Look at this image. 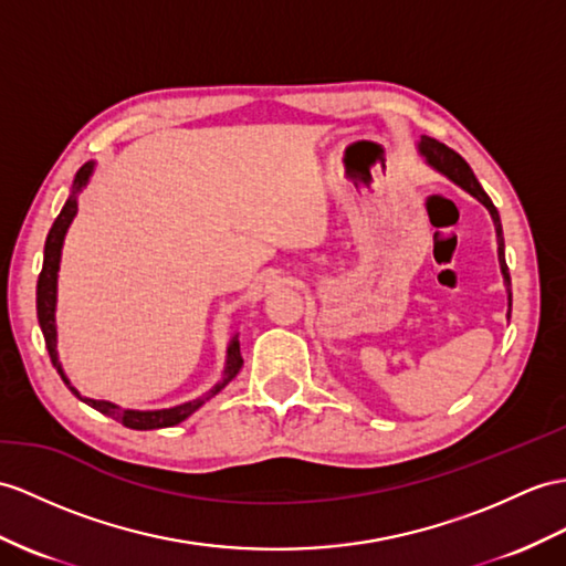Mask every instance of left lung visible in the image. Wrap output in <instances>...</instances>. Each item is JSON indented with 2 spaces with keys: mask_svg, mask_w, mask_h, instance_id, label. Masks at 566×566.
Wrapping results in <instances>:
<instances>
[{
  "mask_svg": "<svg viewBox=\"0 0 566 566\" xmlns=\"http://www.w3.org/2000/svg\"><path fill=\"white\" fill-rule=\"evenodd\" d=\"M418 154L424 158V163L430 165L432 170H437L439 175L449 177L453 185H459L461 189H465L468 195L475 197L492 216L494 223V232H497V256H500V269L504 275V285H506V297H509V312L506 316H512V279H509V269H506V259H504V235H502V220L497 209H494L492 199L485 195V189L480 187V182L475 179L471 165H468L457 150H451L449 146L439 144L437 139H430V136H422L418 144Z\"/></svg>",
  "mask_w": 566,
  "mask_h": 566,
  "instance_id": "1",
  "label": "left lung"
}]
</instances>
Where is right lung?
Returning <instances> with one entry per match:
<instances>
[{
	"mask_svg": "<svg viewBox=\"0 0 566 566\" xmlns=\"http://www.w3.org/2000/svg\"><path fill=\"white\" fill-rule=\"evenodd\" d=\"M95 170V163L88 160L84 168H81L74 177V185H72V195H69L64 209L60 211L57 220H54L50 232H48V240H45V259H43V271H40V279H38V322L40 328H43V336H45V346L50 353V360L54 365V369L60 371L62 381L69 387L76 398L81 401L88 403L91 408H95L103 416L113 418L117 422H122L124 427H129V430H160V427H172L179 424L182 420H187L191 412L199 410L209 398H213L216 394L223 391L228 384L238 377V371L242 367V355H240V338L238 334L230 338L228 343V350H226V369H223V377L211 387L206 394H201L199 398H191L187 403H179L172 408H160V410H132V408H119L117 403H109V401H95V398H86L81 396L74 387L72 381L66 379L62 363H60V355H57V322H54V312H57V275H60V261H62V247H64V238H66V230L72 226V220L76 218L78 211V195L84 191V187L88 185V179Z\"/></svg>",
	"mask_w": 566,
	"mask_h": 566,
	"instance_id": "add662e5",
	"label": "right lung"
}]
</instances>
